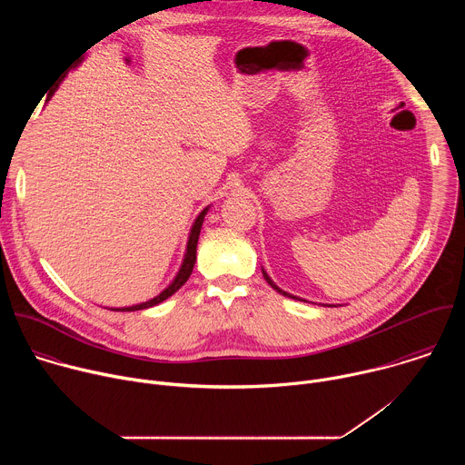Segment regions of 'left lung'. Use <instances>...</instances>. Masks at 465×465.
I'll list each match as a JSON object with an SVG mask.
<instances>
[{"label": "left lung", "instance_id": "8db88e82", "mask_svg": "<svg viewBox=\"0 0 465 465\" xmlns=\"http://www.w3.org/2000/svg\"><path fill=\"white\" fill-rule=\"evenodd\" d=\"M262 278H264V280H267V283H269V285H271V287H272L274 291H278L280 294H283V296H287V298H294V300H300V298H296V296H292V294H289V292L282 291V289H280V287H278V285H276V283H274V282L271 280V276H269L267 272H264V271H262ZM302 302H305V300H302Z\"/></svg>", "mask_w": 465, "mask_h": 465}]
</instances>
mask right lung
I'll list each match as a JSON object with an SVG mask.
<instances>
[{"label": "right lung", "instance_id": "right-lung-1", "mask_svg": "<svg viewBox=\"0 0 465 465\" xmlns=\"http://www.w3.org/2000/svg\"><path fill=\"white\" fill-rule=\"evenodd\" d=\"M210 206L204 208L201 213H198V217L194 219L193 226H191V232H189V239H187V246H185V253H183V261H182V267L180 271L176 272L174 280L171 282V285L167 289H163L158 296H154L153 300H147L143 303H138V305H130V307H117V309H112V311H140V309H149V307H154L158 303H162L163 300H167L169 296H173L191 276L193 272V267H194V261H196V242H198V235H201V228H203V223H204V217L208 213Z\"/></svg>", "mask_w": 465, "mask_h": 465}]
</instances>
